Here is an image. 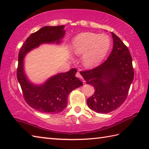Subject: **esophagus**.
<instances>
[{
	"mask_svg": "<svg viewBox=\"0 0 149 149\" xmlns=\"http://www.w3.org/2000/svg\"><path fill=\"white\" fill-rule=\"evenodd\" d=\"M75 75H76V77H79V78H80V79L83 78V77H82V75H81V74H80L79 72H77L76 73V74H75Z\"/></svg>",
	"mask_w": 149,
	"mask_h": 149,
	"instance_id": "1",
	"label": "esophagus"
}]
</instances>
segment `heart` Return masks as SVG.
<instances>
[{
	"mask_svg": "<svg viewBox=\"0 0 149 149\" xmlns=\"http://www.w3.org/2000/svg\"><path fill=\"white\" fill-rule=\"evenodd\" d=\"M111 46L106 34L83 33L73 39L71 49L75 54L83 56V64L87 67L95 66L105 58Z\"/></svg>",
	"mask_w": 149,
	"mask_h": 149,
	"instance_id": "1",
	"label": "heart"
}]
</instances>
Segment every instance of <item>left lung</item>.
Returning a JSON list of instances; mask_svg holds the SVG:
<instances>
[{
	"mask_svg": "<svg viewBox=\"0 0 149 149\" xmlns=\"http://www.w3.org/2000/svg\"><path fill=\"white\" fill-rule=\"evenodd\" d=\"M111 34L113 47L108 58L95 68L80 72L86 83L95 88L87 104L98 113H108L121 106L134 79L129 50L115 34Z\"/></svg>",
	"mask_w": 149,
	"mask_h": 149,
	"instance_id": "8db88e82",
	"label": "left lung"
}]
</instances>
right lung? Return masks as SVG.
<instances>
[{
	"label": "right lung",
	"instance_id": "1",
	"mask_svg": "<svg viewBox=\"0 0 149 149\" xmlns=\"http://www.w3.org/2000/svg\"><path fill=\"white\" fill-rule=\"evenodd\" d=\"M65 26H45L31 34L22 45L18 54L17 76L25 100L32 108L43 113H58L65 109L68 96L72 90L83 85L75 77L77 70L54 75L45 83L35 85L31 83L24 70L25 55L41 44L60 43L65 34Z\"/></svg>",
	"mask_w": 149,
	"mask_h": 149
}]
</instances>
